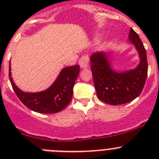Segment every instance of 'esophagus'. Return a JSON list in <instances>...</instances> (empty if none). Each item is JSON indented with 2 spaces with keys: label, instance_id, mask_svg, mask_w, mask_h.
<instances>
[{
  "label": "esophagus",
  "instance_id": "obj_1",
  "mask_svg": "<svg viewBox=\"0 0 159 159\" xmlns=\"http://www.w3.org/2000/svg\"><path fill=\"white\" fill-rule=\"evenodd\" d=\"M90 60H89V56L88 55H84L80 60H79V64L82 68H86L89 66Z\"/></svg>",
  "mask_w": 159,
  "mask_h": 159
}]
</instances>
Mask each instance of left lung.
Masks as SVG:
<instances>
[{
  "label": "left lung",
  "instance_id": "8db88e82",
  "mask_svg": "<svg viewBox=\"0 0 159 159\" xmlns=\"http://www.w3.org/2000/svg\"><path fill=\"white\" fill-rule=\"evenodd\" d=\"M129 39L139 53L140 63L135 69L117 72L111 68L104 52L91 56V69L97 96L108 104H124L134 100L141 94L147 80L148 64L145 48L132 29Z\"/></svg>",
  "mask_w": 159,
  "mask_h": 159
}]
</instances>
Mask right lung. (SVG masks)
<instances>
[{
    "mask_svg": "<svg viewBox=\"0 0 159 159\" xmlns=\"http://www.w3.org/2000/svg\"><path fill=\"white\" fill-rule=\"evenodd\" d=\"M10 71L9 63V80L12 89L22 103L33 111L52 114L62 111L71 102L73 87L80 73V66L75 65L64 68L50 88L37 93H28L20 91L13 83Z\"/></svg>",
    "mask_w": 159,
    "mask_h": 159,
    "instance_id": "1",
    "label": "right lung"
}]
</instances>
